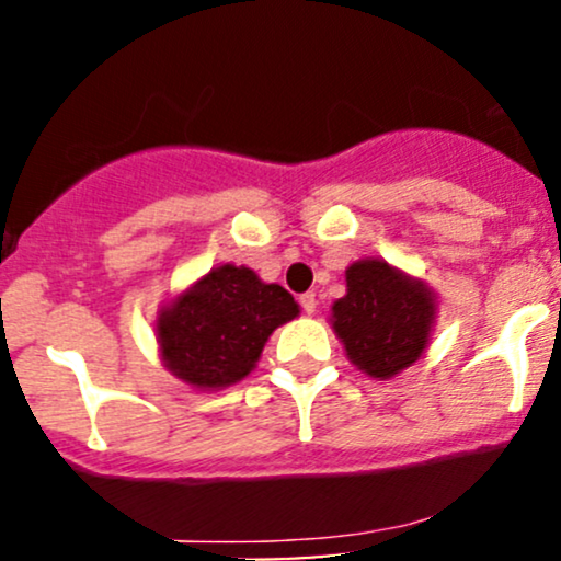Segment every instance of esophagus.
Instances as JSON below:
<instances>
[{
    "mask_svg": "<svg viewBox=\"0 0 561 561\" xmlns=\"http://www.w3.org/2000/svg\"><path fill=\"white\" fill-rule=\"evenodd\" d=\"M300 308H302V311H306V313L317 311V295H313V293L300 295Z\"/></svg>",
    "mask_w": 561,
    "mask_h": 561,
    "instance_id": "obj_1",
    "label": "esophagus"
}]
</instances>
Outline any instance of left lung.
I'll return each mask as SVG.
<instances>
[{
  "instance_id": "obj_1",
  "label": "left lung",
  "mask_w": 561,
  "mask_h": 561,
  "mask_svg": "<svg viewBox=\"0 0 561 561\" xmlns=\"http://www.w3.org/2000/svg\"><path fill=\"white\" fill-rule=\"evenodd\" d=\"M345 279L347 295L332 306V327L347 358L379 379L414 364L435 317L430 289L385 261L353 263Z\"/></svg>"
}]
</instances>
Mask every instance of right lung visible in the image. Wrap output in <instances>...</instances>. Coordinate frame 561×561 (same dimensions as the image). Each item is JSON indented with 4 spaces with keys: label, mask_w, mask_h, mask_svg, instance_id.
<instances>
[{
    "label": "right lung",
    "mask_w": 561,
    "mask_h": 561,
    "mask_svg": "<svg viewBox=\"0 0 561 561\" xmlns=\"http://www.w3.org/2000/svg\"><path fill=\"white\" fill-rule=\"evenodd\" d=\"M295 317L298 302L285 287L263 285L244 266H221L160 313V353L184 382L227 388L250 375L268 334Z\"/></svg>",
    "instance_id": "1"
}]
</instances>
